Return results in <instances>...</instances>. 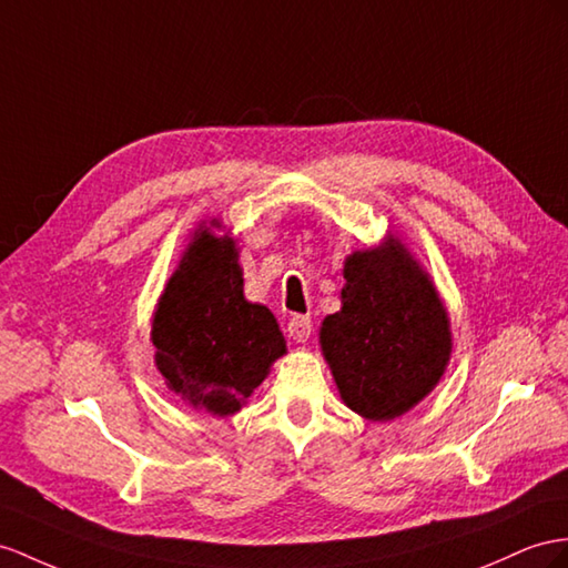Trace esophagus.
<instances>
[{
    "label": "esophagus",
    "mask_w": 568,
    "mask_h": 568,
    "mask_svg": "<svg viewBox=\"0 0 568 568\" xmlns=\"http://www.w3.org/2000/svg\"><path fill=\"white\" fill-rule=\"evenodd\" d=\"M287 333H290V338H293V341L304 343V341L310 338V333H312V318H310V316H304V314L290 316V322H287Z\"/></svg>",
    "instance_id": "34e87169"
}]
</instances>
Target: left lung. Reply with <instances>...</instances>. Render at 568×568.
<instances>
[{
	"label": "left lung",
	"instance_id": "8db88e82",
	"mask_svg": "<svg viewBox=\"0 0 568 568\" xmlns=\"http://www.w3.org/2000/svg\"><path fill=\"white\" fill-rule=\"evenodd\" d=\"M343 278V307L324 318L322 351L347 408L384 423L410 410L444 374L446 310L398 242L355 252Z\"/></svg>",
	"mask_w": 568,
	"mask_h": 568
}]
</instances>
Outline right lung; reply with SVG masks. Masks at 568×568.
Wrapping results in <instances>:
<instances>
[{"label": "right lung", "mask_w": 568, "mask_h": 568, "mask_svg": "<svg viewBox=\"0 0 568 568\" xmlns=\"http://www.w3.org/2000/svg\"><path fill=\"white\" fill-rule=\"evenodd\" d=\"M242 285L235 242L201 230L153 318L155 365L168 388L213 415L240 410L285 353L275 316L246 302Z\"/></svg>", "instance_id": "right-lung-1"}]
</instances>
